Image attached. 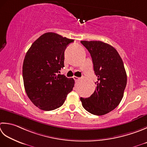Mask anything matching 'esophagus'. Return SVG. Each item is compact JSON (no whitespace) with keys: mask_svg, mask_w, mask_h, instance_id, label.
<instances>
[{"mask_svg":"<svg viewBox=\"0 0 147 147\" xmlns=\"http://www.w3.org/2000/svg\"><path fill=\"white\" fill-rule=\"evenodd\" d=\"M73 79L74 80V81H75V82H78V80H80V78L76 77V76H74V77H73Z\"/></svg>","mask_w":147,"mask_h":147,"instance_id":"34e87169","label":"esophagus"}]
</instances>
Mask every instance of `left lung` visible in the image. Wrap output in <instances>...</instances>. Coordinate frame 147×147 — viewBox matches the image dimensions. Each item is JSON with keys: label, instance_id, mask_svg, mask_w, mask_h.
<instances>
[{"label": "left lung", "instance_id": "1", "mask_svg": "<svg viewBox=\"0 0 147 147\" xmlns=\"http://www.w3.org/2000/svg\"><path fill=\"white\" fill-rule=\"evenodd\" d=\"M90 53L97 76L96 88L88 98L81 97L83 107L95 115H103L120 104L127 84L122 60L112 46L99 41H82Z\"/></svg>", "mask_w": 147, "mask_h": 147}]
</instances>
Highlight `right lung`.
<instances>
[{
  "label": "right lung",
  "instance_id": "right-lung-1",
  "mask_svg": "<svg viewBox=\"0 0 147 147\" xmlns=\"http://www.w3.org/2000/svg\"><path fill=\"white\" fill-rule=\"evenodd\" d=\"M73 39L47 32L34 41L25 55L23 79L26 93L33 104L45 111L60 107L73 90V78L59 74L64 67V51Z\"/></svg>",
  "mask_w": 147,
  "mask_h": 147
}]
</instances>
